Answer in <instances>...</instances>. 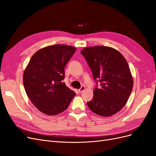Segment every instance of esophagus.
<instances>
[{
  "mask_svg": "<svg viewBox=\"0 0 156 156\" xmlns=\"http://www.w3.org/2000/svg\"><path fill=\"white\" fill-rule=\"evenodd\" d=\"M84 90H85V87H82L81 88L79 89V90H78V91H79L80 93H81V92H83V91Z\"/></svg>",
  "mask_w": 156,
  "mask_h": 156,
  "instance_id": "34e87169",
  "label": "esophagus"
}]
</instances>
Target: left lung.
Segmentation results:
<instances>
[{
    "label": "left lung",
    "instance_id": "obj_1",
    "mask_svg": "<svg viewBox=\"0 0 156 156\" xmlns=\"http://www.w3.org/2000/svg\"><path fill=\"white\" fill-rule=\"evenodd\" d=\"M81 53L90 68L94 79H99L101 86L94 90L88 107L101 116L115 115L126 105L133 87L126 58L119 51L107 46L87 47Z\"/></svg>",
    "mask_w": 156,
    "mask_h": 156
}]
</instances>
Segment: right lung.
Returning <instances> with one entry per match:
<instances>
[{
	"mask_svg": "<svg viewBox=\"0 0 156 156\" xmlns=\"http://www.w3.org/2000/svg\"><path fill=\"white\" fill-rule=\"evenodd\" d=\"M76 51L56 44L41 48L32 55L23 73L25 92L37 109L56 115L68 107L75 92L66 86L64 68Z\"/></svg>",
	"mask_w": 156,
	"mask_h": 156,
	"instance_id": "add662e5",
	"label": "right lung"
}]
</instances>
